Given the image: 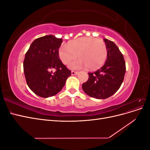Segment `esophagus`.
Returning <instances> with one entry per match:
<instances>
[{"label":"esophagus","mask_w":150,"mask_h":150,"mask_svg":"<svg viewBox=\"0 0 150 150\" xmlns=\"http://www.w3.org/2000/svg\"><path fill=\"white\" fill-rule=\"evenodd\" d=\"M78 74V72L74 71H71V74L72 75H77Z\"/></svg>","instance_id":"1"}]
</instances>
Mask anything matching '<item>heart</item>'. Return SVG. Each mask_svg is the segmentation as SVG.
<instances>
[{
    "label": "heart",
    "mask_w": 150,
    "mask_h": 150,
    "mask_svg": "<svg viewBox=\"0 0 150 150\" xmlns=\"http://www.w3.org/2000/svg\"><path fill=\"white\" fill-rule=\"evenodd\" d=\"M59 57L64 64L75 59L78 54L80 59L72 62L69 67L78 69L88 67L94 70L100 67L107 57V47L102 39L94 38H81L71 40L67 45L59 48Z\"/></svg>",
    "instance_id": "1"
}]
</instances>
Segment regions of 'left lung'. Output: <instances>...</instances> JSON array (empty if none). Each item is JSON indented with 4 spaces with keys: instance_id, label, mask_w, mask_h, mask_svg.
I'll use <instances>...</instances> for the list:
<instances>
[{
    "instance_id": "obj_1",
    "label": "left lung",
    "mask_w": 150,
    "mask_h": 150,
    "mask_svg": "<svg viewBox=\"0 0 150 150\" xmlns=\"http://www.w3.org/2000/svg\"><path fill=\"white\" fill-rule=\"evenodd\" d=\"M107 59L100 69L89 72V79L82 85L84 93L96 99H106L114 94L124 80L126 65L119 48L112 41L104 39Z\"/></svg>"
}]
</instances>
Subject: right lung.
<instances>
[{"label": "right lung", "instance_id": "add662e5", "mask_svg": "<svg viewBox=\"0 0 150 150\" xmlns=\"http://www.w3.org/2000/svg\"><path fill=\"white\" fill-rule=\"evenodd\" d=\"M62 39L52 35L35 39L27 51L23 63L27 84L32 91L42 98L61 91L71 72L62 64L58 50ZM55 69L54 74L52 70Z\"/></svg>", "mask_w": 150, "mask_h": 150}]
</instances>
